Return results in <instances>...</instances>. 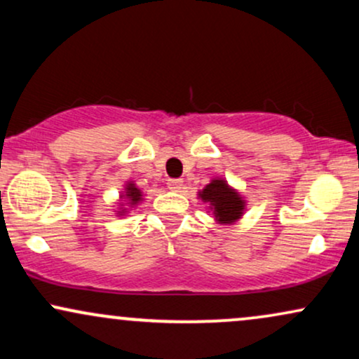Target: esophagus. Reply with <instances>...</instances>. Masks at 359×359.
I'll return each mask as SVG.
<instances>
[{"mask_svg":"<svg viewBox=\"0 0 359 359\" xmlns=\"http://www.w3.org/2000/svg\"><path fill=\"white\" fill-rule=\"evenodd\" d=\"M167 185H168V189H170V191L179 192L180 189H182L184 180H180V179H170V180H168V182H167Z\"/></svg>","mask_w":359,"mask_h":359,"instance_id":"obj_1","label":"esophagus"}]
</instances>
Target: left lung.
<instances>
[{"label":"left lung","instance_id":"obj_1","mask_svg":"<svg viewBox=\"0 0 359 359\" xmlns=\"http://www.w3.org/2000/svg\"><path fill=\"white\" fill-rule=\"evenodd\" d=\"M197 196L209 204L214 219L219 224H233L243 216L246 203L243 197L229 187L224 179H214Z\"/></svg>","mask_w":359,"mask_h":359}]
</instances>
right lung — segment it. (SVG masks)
I'll return each mask as SVG.
<instances>
[{"label":"right lung","instance_id":"right-lung-1","mask_svg":"<svg viewBox=\"0 0 359 359\" xmlns=\"http://www.w3.org/2000/svg\"><path fill=\"white\" fill-rule=\"evenodd\" d=\"M142 196H143V194L137 187V185H135L133 182H128L125 185V192L121 194V199H125V203L130 204L131 208H133V205H137L140 201H142ZM121 205H125V204H121ZM126 211H128L126 208H119L118 214H119V216H123V214H125Z\"/></svg>","mask_w":359,"mask_h":359}]
</instances>
